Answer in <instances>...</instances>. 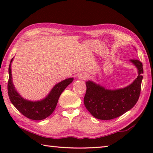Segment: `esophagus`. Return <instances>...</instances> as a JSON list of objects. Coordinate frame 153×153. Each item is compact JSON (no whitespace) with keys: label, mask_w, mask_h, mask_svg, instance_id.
<instances>
[{"label":"esophagus","mask_w":153,"mask_h":153,"mask_svg":"<svg viewBox=\"0 0 153 153\" xmlns=\"http://www.w3.org/2000/svg\"><path fill=\"white\" fill-rule=\"evenodd\" d=\"M78 77L79 79H86L88 77V75L86 73H84V72H82V73H79L78 74Z\"/></svg>","instance_id":"34e87169"}]
</instances>
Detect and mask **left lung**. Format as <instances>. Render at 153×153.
Masks as SVG:
<instances>
[{
    "mask_svg": "<svg viewBox=\"0 0 153 153\" xmlns=\"http://www.w3.org/2000/svg\"><path fill=\"white\" fill-rule=\"evenodd\" d=\"M130 61L138 68V76L132 84L124 88L111 90L91 81L86 82L84 105L95 118L113 120L122 115L136 104L140 94L143 65L138 59H132Z\"/></svg>",
    "mask_w": 153,
    "mask_h": 153,
    "instance_id": "1",
    "label": "left lung"
}]
</instances>
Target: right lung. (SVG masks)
<instances>
[{"label": "right lung", "mask_w": 153, "mask_h": 153, "mask_svg": "<svg viewBox=\"0 0 153 153\" xmlns=\"http://www.w3.org/2000/svg\"><path fill=\"white\" fill-rule=\"evenodd\" d=\"M9 67V81L7 85L9 99L15 107L25 117L32 120H42L50 116L55 109L59 97L74 78H68L56 84L49 94L40 101L32 102L25 100L15 90L12 82L11 63Z\"/></svg>", "instance_id": "add662e5"}]
</instances>
